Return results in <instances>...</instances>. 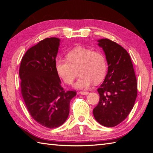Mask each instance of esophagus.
Masks as SVG:
<instances>
[{
    "label": "esophagus",
    "instance_id": "1",
    "mask_svg": "<svg viewBox=\"0 0 153 153\" xmlns=\"http://www.w3.org/2000/svg\"><path fill=\"white\" fill-rule=\"evenodd\" d=\"M88 92H84V91H80L79 92V94H82V95H87L88 94Z\"/></svg>",
    "mask_w": 153,
    "mask_h": 153
}]
</instances>
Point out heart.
<instances>
[{
	"instance_id": "b5f03b06",
	"label": "heart",
	"mask_w": 153,
	"mask_h": 153,
	"mask_svg": "<svg viewBox=\"0 0 153 153\" xmlns=\"http://www.w3.org/2000/svg\"><path fill=\"white\" fill-rule=\"evenodd\" d=\"M67 59H57L55 70L58 76L67 84L73 83L76 71L80 76L74 86L76 88H88L94 82H101L107 74L105 56L99 51H92L82 46H77L67 53Z\"/></svg>"
}]
</instances>
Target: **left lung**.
Segmentation results:
<instances>
[{
	"instance_id": "1",
	"label": "left lung",
	"mask_w": 153,
	"mask_h": 153,
	"mask_svg": "<svg viewBox=\"0 0 153 153\" xmlns=\"http://www.w3.org/2000/svg\"><path fill=\"white\" fill-rule=\"evenodd\" d=\"M97 42L105 53L108 71L97 90L100 100L93 115L102 126L114 127L122 122L132 109L137 97V80L126 49L107 38Z\"/></svg>"
}]
</instances>
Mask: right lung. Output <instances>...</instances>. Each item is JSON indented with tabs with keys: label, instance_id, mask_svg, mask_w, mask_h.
I'll return each instance as SVG.
<instances>
[{
	"label": "right lung",
	"instance_id": "obj_1",
	"mask_svg": "<svg viewBox=\"0 0 153 153\" xmlns=\"http://www.w3.org/2000/svg\"><path fill=\"white\" fill-rule=\"evenodd\" d=\"M61 40L46 38L28 49L19 67L21 90L25 104L36 121L48 128H58L67 120L69 103L76 91L61 86L55 70Z\"/></svg>",
	"mask_w": 153,
	"mask_h": 153
}]
</instances>
